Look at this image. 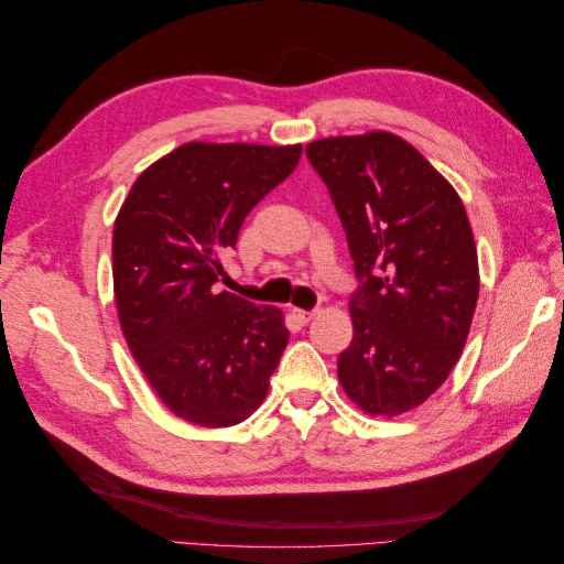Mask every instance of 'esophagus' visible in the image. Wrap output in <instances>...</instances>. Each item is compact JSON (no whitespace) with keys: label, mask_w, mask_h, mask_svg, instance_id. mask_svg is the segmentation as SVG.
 <instances>
[{"label":"esophagus","mask_w":564,"mask_h":564,"mask_svg":"<svg viewBox=\"0 0 564 564\" xmlns=\"http://www.w3.org/2000/svg\"><path fill=\"white\" fill-rule=\"evenodd\" d=\"M315 315H317V311H301V308H294V311H292V317H294L299 324H308Z\"/></svg>","instance_id":"1"}]
</instances>
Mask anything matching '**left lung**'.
<instances>
[{
	"label": "left lung",
	"mask_w": 564,
	"mask_h": 564,
	"mask_svg": "<svg viewBox=\"0 0 564 564\" xmlns=\"http://www.w3.org/2000/svg\"><path fill=\"white\" fill-rule=\"evenodd\" d=\"M344 224L360 286L338 381L369 416H400L447 381L480 294L464 202L421 152L390 131L305 145Z\"/></svg>",
	"instance_id": "obj_1"
}]
</instances>
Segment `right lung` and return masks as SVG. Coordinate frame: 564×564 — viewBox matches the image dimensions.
I'll return each mask as SVG.
<instances>
[{
    "label": "right lung",
    "instance_id": "1",
    "mask_svg": "<svg viewBox=\"0 0 564 564\" xmlns=\"http://www.w3.org/2000/svg\"><path fill=\"white\" fill-rule=\"evenodd\" d=\"M301 145L183 143L135 178L115 218L112 284L127 346L172 412L204 429L249 419L286 348L284 315L216 292L218 256L294 172Z\"/></svg>",
    "mask_w": 564,
    "mask_h": 564
}]
</instances>
